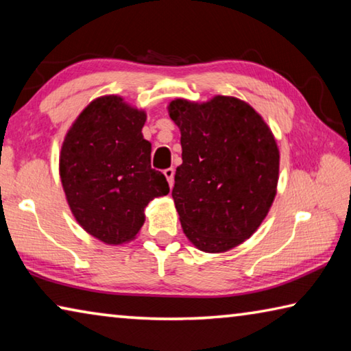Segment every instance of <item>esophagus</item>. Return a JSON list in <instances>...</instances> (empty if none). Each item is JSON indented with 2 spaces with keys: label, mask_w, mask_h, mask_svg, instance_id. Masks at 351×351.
<instances>
[{
  "label": "esophagus",
  "mask_w": 351,
  "mask_h": 351,
  "mask_svg": "<svg viewBox=\"0 0 351 351\" xmlns=\"http://www.w3.org/2000/svg\"><path fill=\"white\" fill-rule=\"evenodd\" d=\"M164 176L167 178V181H169V186L170 187H173V182H175V170L173 169H165L164 170Z\"/></svg>",
  "instance_id": "34e87169"
}]
</instances>
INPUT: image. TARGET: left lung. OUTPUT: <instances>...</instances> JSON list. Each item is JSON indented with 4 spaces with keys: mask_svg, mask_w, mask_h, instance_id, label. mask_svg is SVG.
<instances>
[{
    "mask_svg": "<svg viewBox=\"0 0 351 351\" xmlns=\"http://www.w3.org/2000/svg\"><path fill=\"white\" fill-rule=\"evenodd\" d=\"M181 130L182 164L171 197L187 239L204 252H223L249 239L276 197L278 148L252 106L217 96L169 106Z\"/></svg>",
    "mask_w": 351,
    "mask_h": 351,
    "instance_id": "left-lung-1",
    "label": "left lung"
}]
</instances>
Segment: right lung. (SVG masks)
I'll return each mask as SVG.
<instances>
[{
	"label": "right lung",
	"instance_id": "add662e5",
	"mask_svg": "<svg viewBox=\"0 0 351 351\" xmlns=\"http://www.w3.org/2000/svg\"><path fill=\"white\" fill-rule=\"evenodd\" d=\"M145 112L117 96L94 100L64 138L60 178L77 221L108 245L134 239L144 209L170 192L152 169V144L142 136Z\"/></svg>",
	"mask_w": 351,
	"mask_h": 351
}]
</instances>
